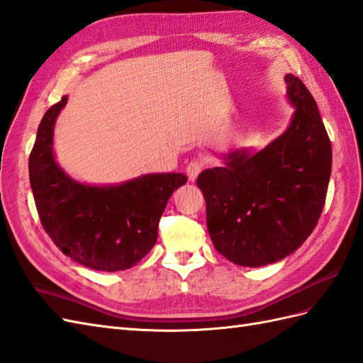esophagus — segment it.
I'll list each match as a JSON object with an SVG mask.
<instances>
[{
	"mask_svg": "<svg viewBox=\"0 0 363 363\" xmlns=\"http://www.w3.org/2000/svg\"><path fill=\"white\" fill-rule=\"evenodd\" d=\"M203 165H206V160L203 157H196V160H193L189 162L187 165V176L190 181H196L198 174L202 172Z\"/></svg>",
	"mask_w": 363,
	"mask_h": 363,
	"instance_id": "1",
	"label": "esophagus"
}]
</instances>
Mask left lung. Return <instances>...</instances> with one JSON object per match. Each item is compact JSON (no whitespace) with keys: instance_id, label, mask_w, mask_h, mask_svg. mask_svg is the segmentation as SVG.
<instances>
[{"instance_id":"obj_1","label":"left lung","mask_w":363,"mask_h":363,"mask_svg":"<svg viewBox=\"0 0 363 363\" xmlns=\"http://www.w3.org/2000/svg\"><path fill=\"white\" fill-rule=\"evenodd\" d=\"M290 127L256 155L233 152L198 187L211 242L230 262L262 267L299 248L318 225L331 174V143L303 82L286 75Z\"/></svg>"}]
</instances>
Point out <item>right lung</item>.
<instances>
[{
    "label": "right lung",
    "instance_id": "right-lung-1",
    "mask_svg": "<svg viewBox=\"0 0 363 363\" xmlns=\"http://www.w3.org/2000/svg\"><path fill=\"white\" fill-rule=\"evenodd\" d=\"M67 98L41 119L29 156V178L45 233L72 261L98 272L135 267L157 239L172 193L187 182L181 173L147 174L116 187L72 181L55 162L53 125Z\"/></svg>",
    "mask_w": 363,
    "mask_h": 363
}]
</instances>
